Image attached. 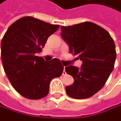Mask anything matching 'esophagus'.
<instances>
[{
    "label": "esophagus",
    "instance_id": "esophagus-1",
    "mask_svg": "<svg viewBox=\"0 0 121 121\" xmlns=\"http://www.w3.org/2000/svg\"><path fill=\"white\" fill-rule=\"evenodd\" d=\"M62 74H63L64 75H65L66 74V72H65V66H64V71H63V73H62Z\"/></svg>",
    "mask_w": 121,
    "mask_h": 121
}]
</instances>
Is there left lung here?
<instances>
[{"label": "left lung", "instance_id": "obj_1", "mask_svg": "<svg viewBox=\"0 0 121 121\" xmlns=\"http://www.w3.org/2000/svg\"><path fill=\"white\" fill-rule=\"evenodd\" d=\"M60 29L69 52L82 61L80 68L66 66V73L74 78L73 85L66 87V92L74 99L89 98L102 89L114 69L115 42L107 30L90 22L61 26Z\"/></svg>", "mask_w": 121, "mask_h": 121}]
</instances>
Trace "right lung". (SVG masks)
Wrapping results in <instances>:
<instances>
[{"mask_svg": "<svg viewBox=\"0 0 121 121\" xmlns=\"http://www.w3.org/2000/svg\"><path fill=\"white\" fill-rule=\"evenodd\" d=\"M59 27L25 16L13 23L2 39L4 71L14 89L24 97L39 99L46 96L51 81L63 73L64 66L57 58L47 62L36 56Z\"/></svg>", "mask_w": 121, "mask_h": 121, "instance_id": "add662e5", "label": "right lung"}]
</instances>
